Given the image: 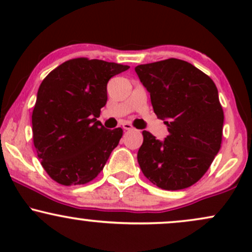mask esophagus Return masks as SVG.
<instances>
[{
	"label": "esophagus",
	"mask_w": 252,
	"mask_h": 252,
	"mask_svg": "<svg viewBox=\"0 0 252 252\" xmlns=\"http://www.w3.org/2000/svg\"><path fill=\"white\" fill-rule=\"evenodd\" d=\"M122 128H123L124 130H134V126H132L131 124L128 123V122H124V123L122 124Z\"/></svg>",
	"instance_id": "34e87169"
}]
</instances>
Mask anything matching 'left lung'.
<instances>
[{
	"instance_id": "1",
	"label": "left lung",
	"mask_w": 252,
	"mask_h": 252,
	"mask_svg": "<svg viewBox=\"0 0 252 252\" xmlns=\"http://www.w3.org/2000/svg\"><path fill=\"white\" fill-rule=\"evenodd\" d=\"M135 71L169 132L160 141L142 131L138 164L160 189H187L200 180L220 149L224 112L216 84L192 63L174 58L138 65Z\"/></svg>"
}]
</instances>
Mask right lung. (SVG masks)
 <instances>
[{
  "mask_svg": "<svg viewBox=\"0 0 252 252\" xmlns=\"http://www.w3.org/2000/svg\"><path fill=\"white\" fill-rule=\"evenodd\" d=\"M128 65L77 58L58 66L37 90L33 142L43 169L63 186L84 185L103 170L123 130L97 118L108 100L110 78Z\"/></svg>",
  "mask_w": 252,
  "mask_h": 252,
  "instance_id": "1",
  "label": "right lung"
}]
</instances>
